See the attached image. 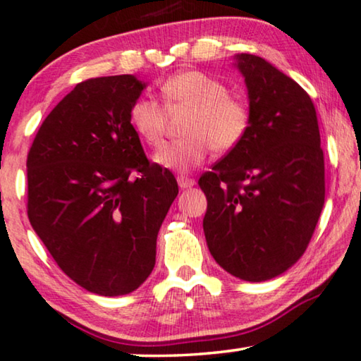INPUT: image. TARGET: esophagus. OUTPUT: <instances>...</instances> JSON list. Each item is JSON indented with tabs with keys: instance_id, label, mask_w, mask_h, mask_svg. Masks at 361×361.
<instances>
[{
	"instance_id": "34e87169",
	"label": "esophagus",
	"mask_w": 361,
	"mask_h": 361,
	"mask_svg": "<svg viewBox=\"0 0 361 361\" xmlns=\"http://www.w3.org/2000/svg\"><path fill=\"white\" fill-rule=\"evenodd\" d=\"M178 185L181 190H190L196 185V181L192 178H188V176H178Z\"/></svg>"
}]
</instances>
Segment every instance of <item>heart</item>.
<instances>
[{
    "mask_svg": "<svg viewBox=\"0 0 361 361\" xmlns=\"http://www.w3.org/2000/svg\"><path fill=\"white\" fill-rule=\"evenodd\" d=\"M165 104L170 111L190 108L185 123L188 137L166 144L154 160L161 169L186 173L201 165L212 147L219 152L235 149L250 129V109L227 86L211 75L188 70L170 77L161 85ZM132 129L145 144H161L166 126V109L155 98L142 96L130 106Z\"/></svg>",
    "mask_w": 361,
    "mask_h": 361,
    "instance_id": "heart-1",
    "label": "heart"
}]
</instances>
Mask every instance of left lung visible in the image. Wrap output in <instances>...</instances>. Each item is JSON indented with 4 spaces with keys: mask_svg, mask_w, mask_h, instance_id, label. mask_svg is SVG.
Returning <instances> with one entry per match:
<instances>
[{
    "mask_svg": "<svg viewBox=\"0 0 361 361\" xmlns=\"http://www.w3.org/2000/svg\"><path fill=\"white\" fill-rule=\"evenodd\" d=\"M245 80L250 129L200 178L211 255L232 276L267 281L302 257L326 197L324 152L312 99L252 54L233 55Z\"/></svg>",
    "mask_w": 361,
    "mask_h": 361,
    "instance_id": "8db88e82",
    "label": "left lung"
}]
</instances>
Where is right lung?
Returning a JSON list of instances; mask_svg holds the SVG:
<instances>
[{"label":"right lung","mask_w":361,"mask_h":361,"mask_svg":"<svg viewBox=\"0 0 361 361\" xmlns=\"http://www.w3.org/2000/svg\"><path fill=\"white\" fill-rule=\"evenodd\" d=\"M134 75L78 83L40 126L27 155V216L65 275L99 296L135 291L155 267L157 235L178 195L150 164L129 113Z\"/></svg>","instance_id":"add662e5"}]
</instances>
